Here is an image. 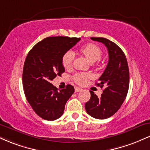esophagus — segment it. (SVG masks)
Instances as JSON below:
<instances>
[{
	"label": "esophagus",
	"mask_w": 150,
	"mask_h": 150,
	"mask_svg": "<svg viewBox=\"0 0 150 150\" xmlns=\"http://www.w3.org/2000/svg\"><path fill=\"white\" fill-rule=\"evenodd\" d=\"M82 89H81L80 87H75V92H80V91H82Z\"/></svg>",
	"instance_id": "obj_1"
}]
</instances>
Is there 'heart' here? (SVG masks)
Wrapping results in <instances>:
<instances>
[{
  "instance_id": "heart-1",
  "label": "heart",
  "mask_w": 150,
  "mask_h": 150,
  "mask_svg": "<svg viewBox=\"0 0 150 150\" xmlns=\"http://www.w3.org/2000/svg\"><path fill=\"white\" fill-rule=\"evenodd\" d=\"M80 52L87 58L91 63L99 61L102 56V51L97 45L94 44H87L81 47ZM75 53L73 51H66L62 57V64L65 68H69L73 65ZM92 77L90 74L88 73H77L74 75L73 80L79 85H84L87 82V79Z\"/></svg>"
}]
</instances>
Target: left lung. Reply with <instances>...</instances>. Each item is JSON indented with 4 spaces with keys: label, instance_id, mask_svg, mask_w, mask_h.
<instances>
[{
    "label": "left lung",
    "instance_id": "8db88e82",
    "mask_svg": "<svg viewBox=\"0 0 150 150\" xmlns=\"http://www.w3.org/2000/svg\"><path fill=\"white\" fill-rule=\"evenodd\" d=\"M104 44L108 49V63L99 77L97 85L104 88L101 97L91 92L90 99L85 104L89 116L97 119H106L119 109L125 99L129 88V69L124 53L115 43L106 38L91 37Z\"/></svg>",
    "mask_w": 150,
    "mask_h": 150
}]
</instances>
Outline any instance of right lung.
<instances>
[{
  "instance_id": "1",
  "label": "right lung",
  "mask_w": 150,
  "mask_h": 150,
  "mask_svg": "<svg viewBox=\"0 0 150 150\" xmlns=\"http://www.w3.org/2000/svg\"><path fill=\"white\" fill-rule=\"evenodd\" d=\"M80 39L47 37L38 42L27 54L22 73L24 92L34 112L43 119L59 118L64 112L67 101L75 92L70 85L58 91L51 82L64 73L62 57Z\"/></svg>"
}]
</instances>
